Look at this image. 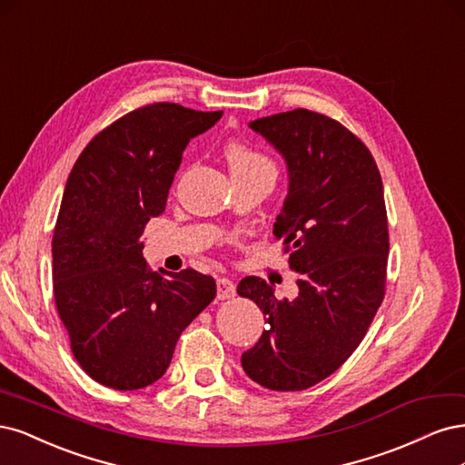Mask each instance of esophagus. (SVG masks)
Listing matches in <instances>:
<instances>
[{"label": "esophagus", "mask_w": 465, "mask_h": 465, "mask_svg": "<svg viewBox=\"0 0 465 465\" xmlns=\"http://www.w3.org/2000/svg\"><path fill=\"white\" fill-rule=\"evenodd\" d=\"M216 288H218V299H230L235 295V283L230 278H218Z\"/></svg>", "instance_id": "obj_1"}]
</instances>
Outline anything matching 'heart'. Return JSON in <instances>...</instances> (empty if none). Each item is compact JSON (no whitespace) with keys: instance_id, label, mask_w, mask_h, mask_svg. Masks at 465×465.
<instances>
[{"instance_id":"b5f03b06","label":"heart","mask_w":465,"mask_h":465,"mask_svg":"<svg viewBox=\"0 0 465 465\" xmlns=\"http://www.w3.org/2000/svg\"><path fill=\"white\" fill-rule=\"evenodd\" d=\"M223 156L228 160L232 177L247 175L261 170H272L271 160L242 141H230L226 148H223Z\"/></svg>"}]
</instances>
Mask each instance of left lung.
Returning a JSON list of instances; mask_svg holds the SVG:
<instances>
[{
    "instance_id": "1",
    "label": "left lung",
    "mask_w": 465,
    "mask_h": 465,
    "mask_svg": "<svg viewBox=\"0 0 465 465\" xmlns=\"http://www.w3.org/2000/svg\"><path fill=\"white\" fill-rule=\"evenodd\" d=\"M249 127L288 163L274 235L303 276L292 302L276 299L262 278L239 282L237 293L266 314V331L242 365L271 391H305L355 351L384 299L391 243L382 179L361 139L328 115L297 108Z\"/></svg>"
}]
</instances>
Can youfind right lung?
<instances>
[{
  "instance_id": "add662e5",
  "label": "right lung",
  "mask_w": 465,
  "mask_h": 465,
  "mask_svg": "<svg viewBox=\"0 0 465 465\" xmlns=\"http://www.w3.org/2000/svg\"><path fill=\"white\" fill-rule=\"evenodd\" d=\"M220 117L148 104L100 131L69 173L52 239L54 299L77 363L114 391L156 382L216 297L214 278L193 268L153 272L141 235L166 208L187 143Z\"/></svg>"
}]
</instances>
